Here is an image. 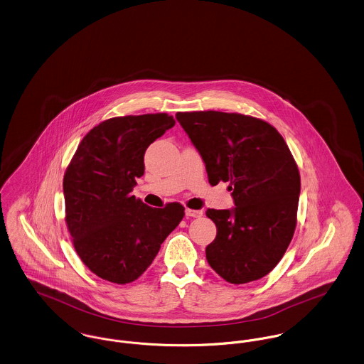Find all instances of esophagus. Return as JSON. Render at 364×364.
Wrapping results in <instances>:
<instances>
[{
	"label": "esophagus",
	"instance_id": "obj_1",
	"mask_svg": "<svg viewBox=\"0 0 364 364\" xmlns=\"http://www.w3.org/2000/svg\"><path fill=\"white\" fill-rule=\"evenodd\" d=\"M186 215L198 218V217L203 215V211L202 210H193V208H186Z\"/></svg>",
	"mask_w": 364,
	"mask_h": 364
}]
</instances>
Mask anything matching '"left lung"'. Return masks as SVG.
<instances>
[{
    "instance_id": "1",
    "label": "left lung",
    "mask_w": 364,
    "mask_h": 364,
    "mask_svg": "<svg viewBox=\"0 0 364 364\" xmlns=\"http://www.w3.org/2000/svg\"><path fill=\"white\" fill-rule=\"evenodd\" d=\"M177 122L206 164L208 183H229L236 208H208L217 226L206 247L211 269L230 284L269 274L284 257L297 223L300 174L269 122L239 113L178 112Z\"/></svg>"
}]
</instances>
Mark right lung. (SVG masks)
Returning <instances> with one entry per match:
<instances>
[{"mask_svg": "<svg viewBox=\"0 0 364 364\" xmlns=\"http://www.w3.org/2000/svg\"><path fill=\"white\" fill-rule=\"evenodd\" d=\"M176 122L166 113L113 117L94 127L64 174L65 223L79 258L113 284L138 279L184 217L183 205H144L131 193L144 153Z\"/></svg>", "mask_w": 364, "mask_h": 364, "instance_id": "add662e5", "label": "right lung"}]
</instances>
